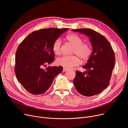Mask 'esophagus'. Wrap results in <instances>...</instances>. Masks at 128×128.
Segmentation results:
<instances>
[{
	"mask_svg": "<svg viewBox=\"0 0 128 128\" xmlns=\"http://www.w3.org/2000/svg\"><path fill=\"white\" fill-rule=\"evenodd\" d=\"M68 70V69H66V68H63V72H66Z\"/></svg>",
	"mask_w": 128,
	"mask_h": 128,
	"instance_id": "esophagus-1",
	"label": "esophagus"
}]
</instances>
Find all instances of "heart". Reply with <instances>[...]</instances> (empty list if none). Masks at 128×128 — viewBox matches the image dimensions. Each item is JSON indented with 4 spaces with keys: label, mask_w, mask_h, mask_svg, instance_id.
<instances>
[{
    "label": "heart",
    "mask_w": 128,
    "mask_h": 128,
    "mask_svg": "<svg viewBox=\"0 0 128 128\" xmlns=\"http://www.w3.org/2000/svg\"><path fill=\"white\" fill-rule=\"evenodd\" d=\"M66 38L70 45L73 46L71 54L78 56L73 55L58 58L56 61L57 64L65 68H72L81 64V60L79 57L84 62H86L90 58L92 54V48L88 42H83L82 38L74 33L68 35ZM52 50L56 55L61 54V40L60 38L56 39L53 42Z\"/></svg>",
    "instance_id": "obj_1"
}]
</instances>
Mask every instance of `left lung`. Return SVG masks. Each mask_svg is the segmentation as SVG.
Here are the masks:
<instances>
[{"mask_svg":"<svg viewBox=\"0 0 128 128\" xmlns=\"http://www.w3.org/2000/svg\"><path fill=\"white\" fill-rule=\"evenodd\" d=\"M87 35L93 47L92 54L83 68L82 73L76 71L73 82L77 91L86 96L100 93L108 86L115 64V55L112 46L106 38L88 28L72 30Z\"/></svg>","mask_w":128,"mask_h":128,"instance_id":"left-lung-1","label":"left lung"}]
</instances>
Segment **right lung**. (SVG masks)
Segmentation results:
<instances>
[{
	"mask_svg": "<svg viewBox=\"0 0 128 128\" xmlns=\"http://www.w3.org/2000/svg\"><path fill=\"white\" fill-rule=\"evenodd\" d=\"M68 28H49L31 32L19 45L15 56L16 78L29 93L39 95L48 90L63 68L47 67L55 60L52 50L54 41Z\"/></svg>",
	"mask_w": 128,
	"mask_h": 128,
	"instance_id": "obj_1",
	"label": "right lung"
}]
</instances>
